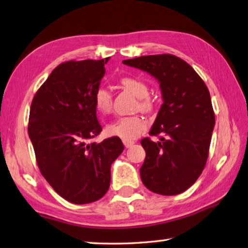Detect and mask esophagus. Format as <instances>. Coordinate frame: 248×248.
<instances>
[{
    "label": "esophagus",
    "mask_w": 248,
    "mask_h": 248,
    "mask_svg": "<svg viewBox=\"0 0 248 248\" xmlns=\"http://www.w3.org/2000/svg\"><path fill=\"white\" fill-rule=\"evenodd\" d=\"M123 143L126 148H130L135 143V141H133V140H123Z\"/></svg>",
    "instance_id": "34e87169"
}]
</instances>
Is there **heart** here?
<instances>
[{
    "label": "heart",
    "mask_w": 248,
    "mask_h": 248,
    "mask_svg": "<svg viewBox=\"0 0 248 248\" xmlns=\"http://www.w3.org/2000/svg\"><path fill=\"white\" fill-rule=\"evenodd\" d=\"M121 85L138 98L139 109L144 112L152 110L153 99L149 96V87L141 78L125 77L121 78ZM96 109L102 114L109 113L112 109V96L105 87H99L94 97ZM147 127V121L140 115L120 116L106 126V134L111 137H119L124 140L137 138Z\"/></svg>",
    "instance_id": "obj_1"
}]
</instances>
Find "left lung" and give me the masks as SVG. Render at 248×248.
Segmentation results:
<instances>
[{"label": "left lung", "instance_id": "left-lung-1", "mask_svg": "<svg viewBox=\"0 0 248 248\" xmlns=\"http://www.w3.org/2000/svg\"><path fill=\"white\" fill-rule=\"evenodd\" d=\"M160 83L163 104L150 129L154 142L141 140L146 158L140 167L143 185L154 193L176 195L189 189L206 164L215 125L208 88L194 69L174 55L123 60Z\"/></svg>", "mask_w": 248, "mask_h": 248}]
</instances>
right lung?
Wrapping results in <instances>:
<instances>
[{
    "label": "right lung",
    "instance_id": "right-lung-1",
    "mask_svg": "<svg viewBox=\"0 0 248 248\" xmlns=\"http://www.w3.org/2000/svg\"><path fill=\"white\" fill-rule=\"evenodd\" d=\"M108 60L62 62L31 104L28 133L37 166L51 188L73 204L104 197L110 186L111 164L124 150L119 137L90 142L102 130L94 97Z\"/></svg>",
    "mask_w": 248,
    "mask_h": 248
}]
</instances>
